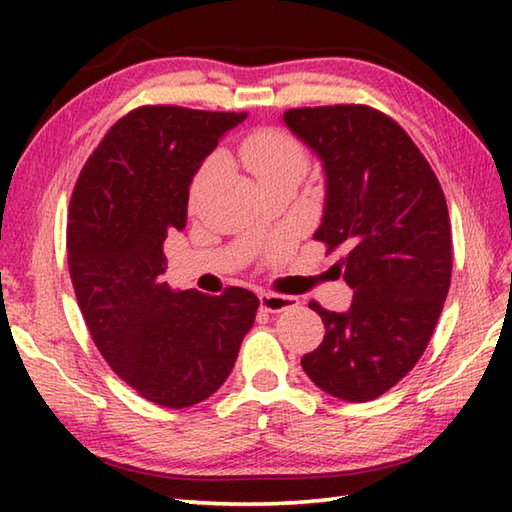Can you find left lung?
<instances>
[{"mask_svg":"<svg viewBox=\"0 0 512 512\" xmlns=\"http://www.w3.org/2000/svg\"><path fill=\"white\" fill-rule=\"evenodd\" d=\"M246 118L145 105L114 123L74 184L68 268L85 325L105 363L162 407L198 405L231 374L259 299L165 281L167 233L187 226L202 160Z\"/></svg>","mask_w":512,"mask_h":512,"instance_id":"1","label":"left lung"}]
</instances>
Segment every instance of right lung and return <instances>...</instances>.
Masks as SVG:
<instances>
[{
    "mask_svg": "<svg viewBox=\"0 0 512 512\" xmlns=\"http://www.w3.org/2000/svg\"><path fill=\"white\" fill-rule=\"evenodd\" d=\"M319 156L325 213L314 239L336 253L347 312L321 308L325 336L301 367L325 394L367 402L405 378L427 350L451 286L447 200L436 173L394 118L369 105L284 112Z\"/></svg>",
    "mask_w": 512,
    "mask_h": 512,
    "instance_id": "1",
    "label": "right lung"
}]
</instances>
